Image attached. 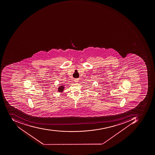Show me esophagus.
Segmentation results:
<instances>
[{
  "label": "esophagus",
  "mask_w": 155,
  "mask_h": 155,
  "mask_svg": "<svg viewBox=\"0 0 155 155\" xmlns=\"http://www.w3.org/2000/svg\"><path fill=\"white\" fill-rule=\"evenodd\" d=\"M78 78H76V79H74V82H78Z\"/></svg>",
  "instance_id": "1"
}]
</instances>
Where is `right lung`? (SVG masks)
<instances>
[{
	"mask_svg": "<svg viewBox=\"0 0 155 155\" xmlns=\"http://www.w3.org/2000/svg\"><path fill=\"white\" fill-rule=\"evenodd\" d=\"M64 89V87L63 85H61L58 87V91L59 92H62Z\"/></svg>",
	"mask_w": 155,
	"mask_h": 155,
	"instance_id": "obj_1",
	"label": "right lung"
}]
</instances>
